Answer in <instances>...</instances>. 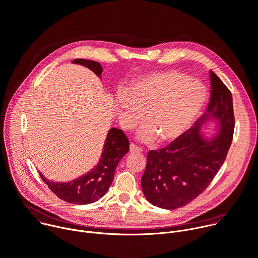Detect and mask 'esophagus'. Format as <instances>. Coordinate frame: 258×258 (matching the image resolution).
I'll return each instance as SVG.
<instances>
[{
    "label": "esophagus",
    "mask_w": 258,
    "mask_h": 258,
    "mask_svg": "<svg viewBox=\"0 0 258 258\" xmlns=\"http://www.w3.org/2000/svg\"><path fill=\"white\" fill-rule=\"evenodd\" d=\"M130 151L133 152V153H141V152H143V149L140 148V147H138V146L135 145L134 143H132V144L130 145Z\"/></svg>",
    "instance_id": "34e87169"
}]
</instances>
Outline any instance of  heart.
Returning a JSON list of instances; mask_svg holds the SVG:
<instances>
[{"mask_svg": "<svg viewBox=\"0 0 258 258\" xmlns=\"http://www.w3.org/2000/svg\"><path fill=\"white\" fill-rule=\"evenodd\" d=\"M208 99L206 86L177 71H160L135 80L128 91L117 94L116 103L124 117L145 123L139 138L151 142H172L195 121ZM132 126V125H130Z\"/></svg>", "mask_w": 258, "mask_h": 258, "instance_id": "heart-1", "label": "heart"}]
</instances>
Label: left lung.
Instances as JSON below:
<instances>
[{
    "mask_svg": "<svg viewBox=\"0 0 258 258\" xmlns=\"http://www.w3.org/2000/svg\"><path fill=\"white\" fill-rule=\"evenodd\" d=\"M210 80L207 111L167 147L148 153L142 188L156 207L175 210L188 205L207 189L225 162L235 127L232 94L213 71ZM210 118L219 120L221 126L211 141L200 134L201 125Z\"/></svg>",
    "mask_w": 258,
    "mask_h": 258,
    "instance_id": "obj_1",
    "label": "left lung"
}]
</instances>
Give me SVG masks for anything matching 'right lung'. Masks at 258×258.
Instances as JSON below:
<instances>
[{
	"label": "right lung",
	"mask_w": 258,
	"mask_h": 258,
	"mask_svg": "<svg viewBox=\"0 0 258 258\" xmlns=\"http://www.w3.org/2000/svg\"><path fill=\"white\" fill-rule=\"evenodd\" d=\"M74 62L87 67L97 76L102 73V67L97 61L77 58ZM128 145L130 142L124 133L112 127L108 132L101 160L89 173L67 183H52L46 180L41 173L40 177L58 199L74 205L92 204L107 192L113 181L118 162L130 150Z\"/></svg>",
	"instance_id": "1"
}]
</instances>
